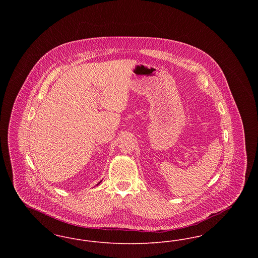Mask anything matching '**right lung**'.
I'll list each match as a JSON object with an SVG mask.
<instances>
[{"mask_svg":"<svg viewBox=\"0 0 258 258\" xmlns=\"http://www.w3.org/2000/svg\"><path fill=\"white\" fill-rule=\"evenodd\" d=\"M98 184H100V182H99V183H98ZM98 184H97V185H98Z\"/></svg>","mask_w":258,"mask_h":258,"instance_id":"right-lung-1","label":"right lung"}]
</instances>
